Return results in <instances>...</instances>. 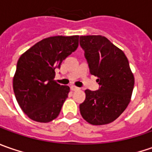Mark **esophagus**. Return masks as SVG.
Returning a JSON list of instances; mask_svg holds the SVG:
<instances>
[{
  "mask_svg": "<svg viewBox=\"0 0 152 152\" xmlns=\"http://www.w3.org/2000/svg\"><path fill=\"white\" fill-rule=\"evenodd\" d=\"M70 89H71V91H79V87H77V86H75V85H71V87H70Z\"/></svg>",
  "mask_w": 152,
  "mask_h": 152,
  "instance_id": "1",
  "label": "esophagus"
}]
</instances>
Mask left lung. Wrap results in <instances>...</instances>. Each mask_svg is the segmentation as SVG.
<instances>
[{
  "label": "left lung",
  "instance_id": "1",
  "mask_svg": "<svg viewBox=\"0 0 152 152\" xmlns=\"http://www.w3.org/2000/svg\"><path fill=\"white\" fill-rule=\"evenodd\" d=\"M90 72L96 76L98 91H85L79 105L83 118L93 125H104L116 120L131 100L134 77L124 51L102 35L80 36Z\"/></svg>",
  "mask_w": 152,
  "mask_h": 152
}]
</instances>
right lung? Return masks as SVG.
I'll use <instances>...</instances> for the list:
<instances>
[{
    "label": "right lung",
    "mask_w": 152,
    "mask_h": 152,
    "mask_svg": "<svg viewBox=\"0 0 152 152\" xmlns=\"http://www.w3.org/2000/svg\"><path fill=\"white\" fill-rule=\"evenodd\" d=\"M79 35L52 36L34 45L19 57L12 86L19 107L35 122L57 118L70 88L54 80L55 69L79 46Z\"/></svg>",
    "instance_id": "obj_1"
}]
</instances>
